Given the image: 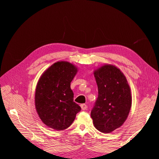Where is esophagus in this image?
Masks as SVG:
<instances>
[{"label":"esophagus","mask_w":159,"mask_h":159,"mask_svg":"<svg viewBox=\"0 0 159 159\" xmlns=\"http://www.w3.org/2000/svg\"><path fill=\"white\" fill-rule=\"evenodd\" d=\"M80 107H81V108L82 110H85V109H87V108H88V106L85 104H81Z\"/></svg>","instance_id":"esophagus-1"}]
</instances>
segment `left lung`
I'll return each mask as SVG.
<instances>
[{
    "label": "left lung",
    "instance_id": "obj_1",
    "mask_svg": "<svg viewBox=\"0 0 159 159\" xmlns=\"http://www.w3.org/2000/svg\"><path fill=\"white\" fill-rule=\"evenodd\" d=\"M98 97L91 111L95 127L109 133L125 121L131 107V89L119 69L104 65L94 71Z\"/></svg>",
    "mask_w": 159,
    "mask_h": 159
}]
</instances>
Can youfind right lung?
<instances>
[{
  "label": "right lung",
  "instance_id": "right-lung-1",
  "mask_svg": "<svg viewBox=\"0 0 159 159\" xmlns=\"http://www.w3.org/2000/svg\"><path fill=\"white\" fill-rule=\"evenodd\" d=\"M78 70L67 61H57L42 75L35 92V105L42 121L56 130L73 123L80 106L74 102L70 83Z\"/></svg>",
  "mask_w": 159,
  "mask_h": 159
}]
</instances>
